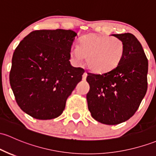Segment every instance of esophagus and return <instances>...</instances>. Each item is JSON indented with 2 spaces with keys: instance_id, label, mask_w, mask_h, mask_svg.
<instances>
[{
  "instance_id": "obj_1",
  "label": "esophagus",
  "mask_w": 156,
  "mask_h": 156,
  "mask_svg": "<svg viewBox=\"0 0 156 156\" xmlns=\"http://www.w3.org/2000/svg\"><path fill=\"white\" fill-rule=\"evenodd\" d=\"M87 73H84L83 74V81H85V80L87 79Z\"/></svg>"
}]
</instances>
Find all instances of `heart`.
Here are the masks:
<instances>
[{
	"mask_svg": "<svg viewBox=\"0 0 156 156\" xmlns=\"http://www.w3.org/2000/svg\"><path fill=\"white\" fill-rule=\"evenodd\" d=\"M124 52V42L117 37L89 34L81 37L79 46H72L69 55L77 65H81L87 58L89 69L101 74L115 69L122 61Z\"/></svg>",
	"mask_w": 156,
	"mask_h": 156,
	"instance_id": "heart-1",
	"label": "heart"
}]
</instances>
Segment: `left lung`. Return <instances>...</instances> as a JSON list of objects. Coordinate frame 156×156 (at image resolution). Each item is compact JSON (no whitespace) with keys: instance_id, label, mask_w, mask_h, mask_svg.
Here are the masks:
<instances>
[{"instance_id":"left-lung-1","label":"left lung","mask_w":156,"mask_h":156,"mask_svg":"<svg viewBox=\"0 0 156 156\" xmlns=\"http://www.w3.org/2000/svg\"><path fill=\"white\" fill-rule=\"evenodd\" d=\"M124 42L125 52L115 69L103 74L89 73L88 109L94 119L115 125L129 119L147 90L148 61L141 44L131 33L114 34Z\"/></svg>"}]
</instances>
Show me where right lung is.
Instances as JSON below:
<instances>
[{
  "mask_svg": "<svg viewBox=\"0 0 156 156\" xmlns=\"http://www.w3.org/2000/svg\"><path fill=\"white\" fill-rule=\"evenodd\" d=\"M73 30H35L15 49L9 82L20 108L40 120L62 114L67 98L81 81L84 70L70 64Z\"/></svg>",
  "mask_w": 156,
  "mask_h": 156,
  "instance_id": "right-lung-1",
  "label": "right lung"
}]
</instances>
